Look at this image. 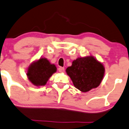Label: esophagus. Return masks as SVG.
<instances>
[{"label": "esophagus", "instance_id": "34e87169", "mask_svg": "<svg viewBox=\"0 0 129 129\" xmlns=\"http://www.w3.org/2000/svg\"><path fill=\"white\" fill-rule=\"evenodd\" d=\"M58 71H59L60 72H64V68L62 67H59V68H58Z\"/></svg>", "mask_w": 129, "mask_h": 129}]
</instances>
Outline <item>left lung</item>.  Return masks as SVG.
I'll return each mask as SVG.
<instances>
[{
	"label": "left lung",
	"mask_w": 129,
	"mask_h": 129,
	"mask_svg": "<svg viewBox=\"0 0 129 129\" xmlns=\"http://www.w3.org/2000/svg\"><path fill=\"white\" fill-rule=\"evenodd\" d=\"M75 87L87 92L100 84L105 74V67L92 56L77 58L66 69Z\"/></svg>",
	"instance_id": "left-lung-1"
}]
</instances>
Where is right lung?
<instances>
[{
	"label": "right lung",
	"instance_id": "right-lung-1",
	"mask_svg": "<svg viewBox=\"0 0 129 129\" xmlns=\"http://www.w3.org/2000/svg\"><path fill=\"white\" fill-rule=\"evenodd\" d=\"M57 71V67L46 58H40L29 66L27 71V78L35 86H44L50 77Z\"/></svg>",
	"mask_w": 129,
	"mask_h": 129
}]
</instances>
